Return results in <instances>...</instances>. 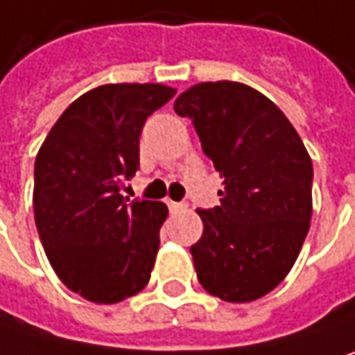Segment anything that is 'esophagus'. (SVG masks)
<instances>
[{
	"mask_svg": "<svg viewBox=\"0 0 355 355\" xmlns=\"http://www.w3.org/2000/svg\"><path fill=\"white\" fill-rule=\"evenodd\" d=\"M168 209L173 211V213H177V211L187 209V205H184V203H175V201H168Z\"/></svg>",
	"mask_w": 355,
	"mask_h": 355,
	"instance_id": "obj_1",
	"label": "esophagus"
}]
</instances>
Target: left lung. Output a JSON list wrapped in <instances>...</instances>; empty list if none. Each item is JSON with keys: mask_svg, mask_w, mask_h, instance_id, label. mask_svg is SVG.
<instances>
[{"mask_svg": "<svg viewBox=\"0 0 355 355\" xmlns=\"http://www.w3.org/2000/svg\"><path fill=\"white\" fill-rule=\"evenodd\" d=\"M223 177L221 205L199 209L191 245L201 286L221 301L250 303L291 272L311 225L313 164L286 115L250 85L197 83L175 101Z\"/></svg>", "mask_w": 355, "mask_h": 355, "instance_id": "obj_1", "label": "left lung"}]
</instances>
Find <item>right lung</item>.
Here are the masks:
<instances>
[{"label":"right lung","instance_id":"1","mask_svg":"<svg viewBox=\"0 0 355 355\" xmlns=\"http://www.w3.org/2000/svg\"><path fill=\"white\" fill-rule=\"evenodd\" d=\"M160 83H110L75 99L34 164V219L50 266L83 299L113 305L150 280L168 207L119 193L140 166L148 115L175 97Z\"/></svg>","mask_w":355,"mask_h":355}]
</instances>
